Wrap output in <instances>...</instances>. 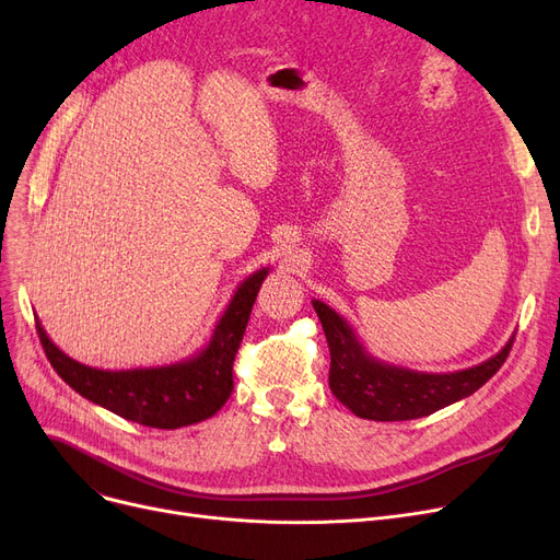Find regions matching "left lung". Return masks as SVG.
<instances>
[{
  "instance_id": "left-lung-1",
  "label": "left lung",
  "mask_w": 560,
  "mask_h": 560,
  "mask_svg": "<svg viewBox=\"0 0 560 560\" xmlns=\"http://www.w3.org/2000/svg\"><path fill=\"white\" fill-rule=\"evenodd\" d=\"M313 308L329 342V388L338 401L363 420H416L460 401L477 393L504 365L513 347L511 338L492 359L467 370L416 372L372 357L349 322L325 302L313 300Z\"/></svg>"
}]
</instances>
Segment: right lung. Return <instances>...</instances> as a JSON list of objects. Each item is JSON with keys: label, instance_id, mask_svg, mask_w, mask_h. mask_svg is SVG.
I'll return each mask as SVG.
<instances>
[{"label": "right lung", "instance_id": "obj_1", "mask_svg": "<svg viewBox=\"0 0 560 560\" xmlns=\"http://www.w3.org/2000/svg\"><path fill=\"white\" fill-rule=\"evenodd\" d=\"M270 268L256 270L235 288L213 336L197 354L159 368L100 370L58 349L40 319L36 329L51 368L66 384L125 420L152 429H179L215 416L233 390V359L243 342L258 288Z\"/></svg>", "mask_w": 560, "mask_h": 560}]
</instances>
